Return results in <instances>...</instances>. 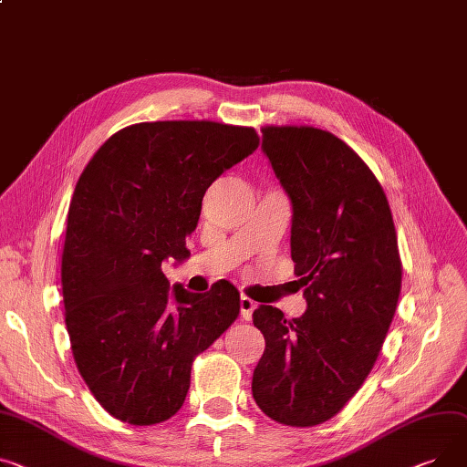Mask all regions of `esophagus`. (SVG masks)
<instances>
[{
  "label": "esophagus",
  "mask_w": 467,
  "mask_h": 467,
  "mask_svg": "<svg viewBox=\"0 0 467 467\" xmlns=\"http://www.w3.org/2000/svg\"><path fill=\"white\" fill-rule=\"evenodd\" d=\"M257 307V304L250 298V296H242L240 298V317L244 321H250L254 316V309Z\"/></svg>",
  "instance_id": "1"
}]
</instances>
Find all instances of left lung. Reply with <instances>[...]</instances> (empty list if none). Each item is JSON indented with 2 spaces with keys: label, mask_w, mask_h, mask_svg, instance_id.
Returning a JSON list of instances; mask_svg holds the SVG:
<instances>
[{
  "label": "left lung",
  "mask_w": 467,
  "mask_h": 467,
  "mask_svg": "<svg viewBox=\"0 0 467 467\" xmlns=\"http://www.w3.org/2000/svg\"><path fill=\"white\" fill-rule=\"evenodd\" d=\"M263 150L293 204L291 257L307 302L285 319L259 306L266 348L254 398L285 426H316L344 410L374 368L401 289L392 212L379 180L336 135L265 126Z\"/></svg>",
  "instance_id": "left-lung-1"
}]
</instances>
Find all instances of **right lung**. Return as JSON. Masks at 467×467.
<instances>
[{
  "label": "right lung",
  "instance_id": "right-lung-1",
  "mask_svg": "<svg viewBox=\"0 0 467 467\" xmlns=\"http://www.w3.org/2000/svg\"><path fill=\"white\" fill-rule=\"evenodd\" d=\"M257 146L254 128L142 121L105 140L82 171L61 252L66 325L82 379L114 419H171L197 355L236 321L234 285L169 295L161 265L190 255L185 238L210 183Z\"/></svg>",
  "mask_w": 467,
  "mask_h": 467
}]
</instances>
